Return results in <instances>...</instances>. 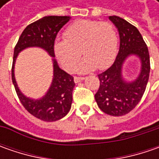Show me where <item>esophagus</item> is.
<instances>
[{"label":"esophagus","mask_w":159,"mask_h":159,"mask_svg":"<svg viewBox=\"0 0 159 159\" xmlns=\"http://www.w3.org/2000/svg\"><path fill=\"white\" fill-rule=\"evenodd\" d=\"M84 80V78H83V77H77V76L74 77V82L75 83L80 82V81H81V80Z\"/></svg>","instance_id":"obj_1"}]
</instances>
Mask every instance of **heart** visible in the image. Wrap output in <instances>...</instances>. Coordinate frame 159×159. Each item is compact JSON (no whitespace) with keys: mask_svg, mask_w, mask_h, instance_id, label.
<instances>
[{"mask_svg":"<svg viewBox=\"0 0 159 159\" xmlns=\"http://www.w3.org/2000/svg\"><path fill=\"white\" fill-rule=\"evenodd\" d=\"M63 40L57 41L54 52L68 71L75 69L82 52L85 57L77 67L80 72L102 70L114 61L118 51V35L109 22L83 19L69 25Z\"/></svg>","mask_w":159,"mask_h":159,"instance_id":"b5f03b06","label":"heart"}]
</instances>
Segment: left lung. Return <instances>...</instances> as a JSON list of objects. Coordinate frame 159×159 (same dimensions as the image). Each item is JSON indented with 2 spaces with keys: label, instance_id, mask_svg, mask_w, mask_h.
Returning <instances> with one entry per match:
<instances>
[{
  "label": "left lung",
  "instance_id": "obj_1",
  "mask_svg": "<svg viewBox=\"0 0 159 159\" xmlns=\"http://www.w3.org/2000/svg\"><path fill=\"white\" fill-rule=\"evenodd\" d=\"M109 19L118 28L119 50L112 65L98 74L100 86L95 98L103 112L118 117L130 112L141 101L150 76V55L142 34L134 25L117 16H110ZM129 55H136L141 60L140 74L132 83L125 82L122 77V66Z\"/></svg>",
  "mask_w": 159,
  "mask_h": 159
}]
</instances>
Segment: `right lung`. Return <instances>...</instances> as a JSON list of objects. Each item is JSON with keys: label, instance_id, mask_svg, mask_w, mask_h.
<instances>
[{"label": "right lung", "instance_id": "add662e5", "mask_svg": "<svg viewBox=\"0 0 159 159\" xmlns=\"http://www.w3.org/2000/svg\"><path fill=\"white\" fill-rule=\"evenodd\" d=\"M70 20L67 16H48L27 25L20 35L14 48L11 69L12 82L19 100L30 114L47 122L59 120L69 112L72 102V90L75 86L73 77L60 69L53 58L54 77L48 91L41 99L33 100L23 95L14 75V64L18 53L29 47H40L52 57H55L54 44L60 29Z\"/></svg>", "mask_w": 159, "mask_h": 159}]
</instances>
